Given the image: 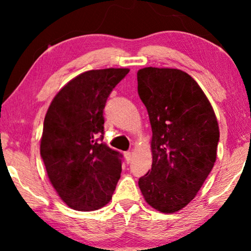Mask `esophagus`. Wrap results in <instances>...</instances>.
<instances>
[{
	"mask_svg": "<svg viewBox=\"0 0 251 251\" xmlns=\"http://www.w3.org/2000/svg\"><path fill=\"white\" fill-rule=\"evenodd\" d=\"M125 156L126 163H129L130 161H131V152H125Z\"/></svg>",
	"mask_w": 251,
	"mask_h": 251,
	"instance_id": "1",
	"label": "esophagus"
}]
</instances>
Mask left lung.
Masks as SVG:
<instances>
[{
    "instance_id": "8db88e82",
    "label": "left lung",
    "mask_w": 251,
    "mask_h": 251,
    "mask_svg": "<svg viewBox=\"0 0 251 251\" xmlns=\"http://www.w3.org/2000/svg\"><path fill=\"white\" fill-rule=\"evenodd\" d=\"M138 95L152 126V169L138 185L147 203L164 214L193 200L214 167L219 128L200 85L176 68L145 67Z\"/></svg>"
}]
</instances>
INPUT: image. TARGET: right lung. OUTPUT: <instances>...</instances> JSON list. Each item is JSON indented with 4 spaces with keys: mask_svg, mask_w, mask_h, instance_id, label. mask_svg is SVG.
Segmentation results:
<instances>
[{
    "mask_svg": "<svg viewBox=\"0 0 251 251\" xmlns=\"http://www.w3.org/2000/svg\"><path fill=\"white\" fill-rule=\"evenodd\" d=\"M128 73V68L84 72L61 88L48 108L41 157L54 190L74 210L107 204L121 176L122 154L98 140L104 138L106 100Z\"/></svg>",
    "mask_w": 251,
    "mask_h": 251,
    "instance_id": "add662e5",
    "label": "right lung"
}]
</instances>
